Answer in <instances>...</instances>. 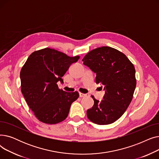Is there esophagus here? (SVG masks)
Returning <instances> with one entry per match:
<instances>
[{"mask_svg": "<svg viewBox=\"0 0 159 159\" xmlns=\"http://www.w3.org/2000/svg\"><path fill=\"white\" fill-rule=\"evenodd\" d=\"M86 95V94H84V93H79V97H85Z\"/></svg>", "mask_w": 159, "mask_h": 159, "instance_id": "34e87169", "label": "esophagus"}]
</instances>
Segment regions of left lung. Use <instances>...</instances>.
I'll list each match as a JSON object with an SVG mask.
<instances>
[{
    "label": "left lung",
    "instance_id": "1",
    "mask_svg": "<svg viewBox=\"0 0 159 159\" xmlns=\"http://www.w3.org/2000/svg\"><path fill=\"white\" fill-rule=\"evenodd\" d=\"M82 61L96 73L95 82L106 91L102 101L91 96L94 105L87 110L88 118L98 125L113 123L132 101L137 84L134 66L123 53L109 46L91 50Z\"/></svg>",
    "mask_w": 159,
    "mask_h": 159
}]
</instances>
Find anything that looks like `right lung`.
<instances>
[{
    "label": "right lung",
    "instance_id": "1",
    "mask_svg": "<svg viewBox=\"0 0 159 159\" xmlns=\"http://www.w3.org/2000/svg\"><path fill=\"white\" fill-rule=\"evenodd\" d=\"M79 56L70 57L55 49L44 48L33 52L20 71L21 91L35 116L42 122L55 124L65 120L77 91L66 92L57 82Z\"/></svg>",
    "mask_w": 159,
    "mask_h": 159
}]
</instances>
